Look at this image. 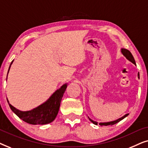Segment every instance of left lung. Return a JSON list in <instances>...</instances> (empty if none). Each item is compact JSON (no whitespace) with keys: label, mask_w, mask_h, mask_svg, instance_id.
<instances>
[{"label":"left lung","mask_w":148,"mask_h":148,"mask_svg":"<svg viewBox=\"0 0 148 148\" xmlns=\"http://www.w3.org/2000/svg\"><path fill=\"white\" fill-rule=\"evenodd\" d=\"M121 52H122V53L123 55H124L125 57H126L127 59H128L129 60H130V61L131 62H133V64H135V59L134 58H133V56L132 55V54L131 53V52L129 51V50H128L127 49H125V48H122L121 49ZM138 78H139V74L138 73ZM129 115V114H126L125 115V116H123V117H121V118L117 119V120L116 121H111V122H108V123H100V125H101V126H108V125H113L114 124H116V123H119V121H121V120H123V119H125V117ZM89 119H90V121H91V122L94 123V125H98V123L96 122V121H92V119H90V118H89Z\"/></svg>","instance_id":"8db88e82"}]
</instances>
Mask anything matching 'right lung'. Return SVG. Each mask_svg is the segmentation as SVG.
<instances>
[{
    "mask_svg": "<svg viewBox=\"0 0 148 148\" xmlns=\"http://www.w3.org/2000/svg\"><path fill=\"white\" fill-rule=\"evenodd\" d=\"M13 62V60L10 64L9 71ZM66 88V84L63 85L60 89L56 90L46 102L29 111L23 112L18 110L10 104L8 100L7 102L12 111L25 122L32 125H46L52 122L55 119Z\"/></svg>",
    "mask_w": 148,
    "mask_h": 148,
    "instance_id": "add662e5",
    "label": "right lung"
}]
</instances>
